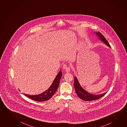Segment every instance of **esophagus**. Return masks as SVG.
<instances>
[{"mask_svg": "<svg viewBox=\"0 0 127 127\" xmlns=\"http://www.w3.org/2000/svg\"><path fill=\"white\" fill-rule=\"evenodd\" d=\"M65 71L67 72H68L70 71V68L69 67H67V68L65 69Z\"/></svg>", "mask_w": 127, "mask_h": 127, "instance_id": "obj_1", "label": "esophagus"}]
</instances>
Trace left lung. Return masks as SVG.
<instances>
[{
    "instance_id": "1",
    "label": "left lung",
    "mask_w": 127,
    "mask_h": 127,
    "mask_svg": "<svg viewBox=\"0 0 127 127\" xmlns=\"http://www.w3.org/2000/svg\"><path fill=\"white\" fill-rule=\"evenodd\" d=\"M96 34L99 37V38H100L101 40L104 42L107 46L111 47L110 44H109L108 42L106 40V39L105 38V37L103 36V35H102L101 33L99 32H96ZM74 86L76 92L79 97L85 101H91L93 100H95L99 99L101 98V97H103L104 95H106V93L107 92H106L102 94L97 95H93L90 94L83 89L80 85L76 77H75L74 78Z\"/></svg>"
}]
</instances>
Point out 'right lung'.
<instances>
[{
    "instance_id": "1",
    "label": "right lung",
    "mask_w": 127,
    "mask_h": 127,
    "mask_svg": "<svg viewBox=\"0 0 127 127\" xmlns=\"http://www.w3.org/2000/svg\"><path fill=\"white\" fill-rule=\"evenodd\" d=\"M62 76V72L61 70H60L57 76H56L55 79H54L53 83H52L50 88L42 94L35 95H31L27 94H24V95L26 97L30 98V99L36 101H43L48 100L53 96L57 90L60 84V81Z\"/></svg>"
}]
</instances>
